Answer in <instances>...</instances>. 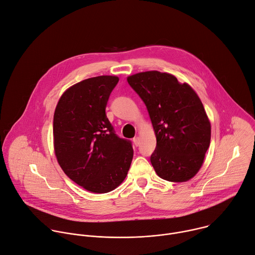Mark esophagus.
Segmentation results:
<instances>
[{"label":"esophagus","instance_id":"34e87169","mask_svg":"<svg viewBox=\"0 0 255 255\" xmlns=\"http://www.w3.org/2000/svg\"><path fill=\"white\" fill-rule=\"evenodd\" d=\"M132 141H133V144H134L135 146H137V145L139 144V142H140V140H139V137H138V136H135V137H133Z\"/></svg>","mask_w":255,"mask_h":255}]
</instances>
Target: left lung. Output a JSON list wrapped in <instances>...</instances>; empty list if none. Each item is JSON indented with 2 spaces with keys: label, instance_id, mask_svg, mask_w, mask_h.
<instances>
[{
  "label": "left lung",
  "instance_id": "obj_1",
  "mask_svg": "<svg viewBox=\"0 0 255 255\" xmlns=\"http://www.w3.org/2000/svg\"><path fill=\"white\" fill-rule=\"evenodd\" d=\"M144 103L157 137L150 163L170 182L193 178L210 145L211 125L201 100L187 83L169 73L145 71L128 77Z\"/></svg>",
  "mask_w": 255,
  "mask_h": 255
}]
</instances>
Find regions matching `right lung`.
<instances>
[{
	"mask_svg": "<svg viewBox=\"0 0 255 255\" xmlns=\"http://www.w3.org/2000/svg\"><path fill=\"white\" fill-rule=\"evenodd\" d=\"M103 75L82 80L60 97L54 113L55 155L63 172L92 193H108L126 179L133 157L131 141L120 137L106 108L119 82Z\"/></svg>",
	"mask_w": 255,
	"mask_h": 255,
	"instance_id": "1",
	"label": "right lung"
}]
</instances>
